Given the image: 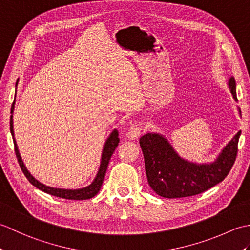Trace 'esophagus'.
Here are the masks:
<instances>
[{"mask_svg":"<svg viewBox=\"0 0 250 250\" xmlns=\"http://www.w3.org/2000/svg\"><path fill=\"white\" fill-rule=\"evenodd\" d=\"M142 134H143V128L139 124H135L131 126L128 132V139L137 140Z\"/></svg>","mask_w":250,"mask_h":250,"instance_id":"1","label":"esophagus"}]
</instances>
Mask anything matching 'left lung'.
<instances>
[{
	"mask_svg": "<svg viewBox=\"0 0 250 250\" xmlns=\"http://www.w3.org/2000/svg\"><path fill=\"white\" fill-rule=\"evenodd\" d=\"M229 88L233 99L237 101L234 77L229 79ZM240 135L241 131H238L213 163L204 164L184 160L161 134L143 135L140 145L145 159L148 184L158 195L167 199L204 192L222 182L231 171L237 155Z\"/></svg>",
	"mask_w": 250,
	"mask_h": 250,
	"instance_id": "1",
	"label": "left lung"
}]
</instances>
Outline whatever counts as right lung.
Segmentation results:
<instances>
[{
	"instance_id": "right-lung-1",
	"label": "right lung",
	"mask_w": 250,
	"mask_h": 250,
	"mask_svg": "<svg viewBox=\"0 0 250 250\" xmlns=\"http://www.w3.org/2000/svg\"><path fill=\"white\" fill-rule=\"evenodd\" d=\"M17 83H18V79H17V83H16V87H17ZM14 108H15V101L13 102L12 105V109H10V120H9V124H10V133H12L13 136V141H14V146H15V152H16V157L18 159V162H19V166L21 167V171L23 172V174L25 175V177L28 178L29 182L36 187L37 189H40L42 191H44V192L51 194V195H55L58 196V198H62V199H66V200H88V199H91L95 194H98V192L101 189V186L103 184V180L105 177V173H106V169H107L108 167V163L109 160L111 158V155H113L115 149L118 146V143H119V137H118V131L116 129L111 132L110 135L108 136V139L106 140L105 142V145L103 148V151H102V159H101V164H100V168L98 171L97 176H95L93 182L90 184L89 186L82 189H60V188H52L49 187V186H46L44 184L40 183L39 180L35 179L32 175L30 174V172L26 169L24 163L22 161V159H21V156L19 153L18 150V147H17V143H16L15 140V136H14V125H13V113H14Z\"/></svg>"
}]
</instances>
